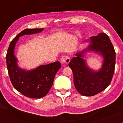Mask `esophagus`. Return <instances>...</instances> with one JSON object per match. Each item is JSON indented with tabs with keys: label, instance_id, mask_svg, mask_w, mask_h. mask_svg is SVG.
Instances as JSON below:
<instances>
[{
	"label": "esophagus",
	"instance_id": "esophagus-1",
	"mask_svg": "<svg viewBox=\"0 0 123 123\" xmlns=\"http://www.w3.org/2000/svg\"><path fill=\"white\" fill-rule=\"evenodd\" d=\"M69 61H70V59H69V57L67 55L63 56L61 58V63L62 64H68Z\"/></svg>",
	"mask_w": 123,
	"mask_h": 123
}]
</instances>
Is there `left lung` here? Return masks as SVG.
<instances>
[{"instance_id": "obj_1", "label": "left lung", "mask_w": 123, "mask_h": 123, "mask_svg": "<svg viewBox=\"0 0 123 123\" xmlns=\"http://www.w3.org/2000/svg\"><path fill=\"white\" fill-rule=\"evenodd\" d=\"M84 42H88L89 45L81 51L77 52L68 65L73 71L76 90L83 96H92L110 85L114 72L115 52L105 33H99ZM87 51L99 54L103 58V64L99 70H94L87 65L84 58Z\"/></svg>"}]
</instances>
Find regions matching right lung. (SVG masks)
I'll list each match as a JSON object with an SVG mask.
<instances>
[{
    "label": "right lung",
    "instance_id": "right-lung-1",
    "mask_svg": "<svg viewBox=\"0 0 123 123\" xmlns=\"http://www.w3.org/2000/svg\"><path fill=\"white\" fill-rule=\"evenodd\" d=\"M44 28L25 29L15 37L9 44L7 52V68L12 85L16 90L30 98H42L48 94L53 85L56 73L61 68L59 61L42 65L27 70L19 67L15 55V48L20 37L37 34Z\"/></svg>",
    "mask_w": 123,
    "mask_h": 123
}]
</instances>
